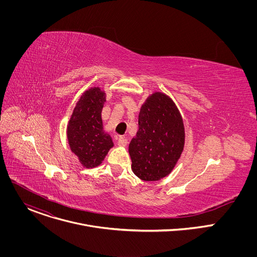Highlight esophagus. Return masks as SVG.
<instances>
[{"label":"esophagus","mask_w":257,"mask_h":257,"mask_svg":"<svg viewBox=\"0 0 257 257\" xmlns=\"http://www.w3.org/2000/svg\"><path fill=\"white\" fill-rule=\"evenodd\" d=\"M127 142H128L127 139L124 137H119V139H118V145H120V146H126Z\"/></svg>","instance_id":"obj_1"}]
</instances>
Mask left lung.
Returning <instances> with one entry per match:
<instances>
[{
  "label": "left lung",
  "mask_w": 257,
  "mask_h": 257,
  "mask_svg": "<svg viewBox=\"0 0 257 257\" xmlns=\"http://www.w3.org/2000/svg\"><path fill=\"white\" fill-rule=\"evenodd\" d=\"M138 127L129 144L132 171L143 181H158L171 173L183 152L182 117L169 96L156 92L142 104Z\"/></svg>",
  "instance_id": "1"
}]
</instances>
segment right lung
<instances>
[{
	"label": "right lung",
	"mask_w": 257,
	"mask_h": 257,
	"mask_svg": "<svg viewBox=\"0 0 257 257\" xmlns=\"http://www.w3.org/2000/svg\"><path fill=\"white\" fill-rule=\"evenodd\" d=\"M104 101L105 93L98 87L86 90L78 100L68 124L70 149L86 168L100 165L114 145L111 136L102 129L101 109Z\"/></svg>",
	"instance_id": "1"
}]
</instances>
